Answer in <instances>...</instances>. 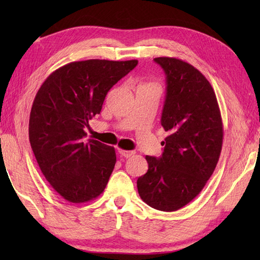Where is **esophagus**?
Instances as JSON below:
<instances>
[{"label": "esophagus", "instance_id": "esophagus-1", "mask_svg": "<svg viewBox=\"0 0 260 260\" xmlns=\"http://www.w3.org/2000/svg\"><path fill=\"white\" fill-rule=\"evenodd\" d=\"M118 153L120 154L121 156H124V157H131V156H133L134 154H135V152L134 151H125V150H120V148H118Z\"/></svg>", "mask_w": 260, "mask_h": 260}]
</instances>
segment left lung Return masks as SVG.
I'll return each instance as SVG.
<instances>
[{
	"label": "left lung",
	"instance_id": "left-lung-1",
	"mask_svg": "<svg viewBox=\"0 0 260 260\" xmlns=\"http://www.w3.org/2000/svg\"><path fill=\"white\" fill-rule=\"evenodd\" d=\"M167 76L161 125L169 136L161 157L146 156L147 172L137 180L141 199L148 206L172 212L191 202L217 167L223 125L212 86L183 60L154 59Z\"/></svg>",
	"mask_w": 260,
	"mask_h": 260
}]
</instances>
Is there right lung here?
Wrapping results in <instances>:
<instances>
[{"instance_id": "right-lung-1", "label": "right lung", "mask_w": 260, "mask_h": 260, "mask_svg": "<svg viewBox=\"0 0 260 260\" xmlns=\"http://www.w3.org/2000/svg\"><path fill=\"white\" fill-rule=\"evenodd\" d=\"M137 63L74 61L54 70L38 90L30 113V144L42 174L64 200H95L106 187L115 148L96 140L86 142L85 127L101 114L110 88Z\"/></svg>"}]
</instances>
